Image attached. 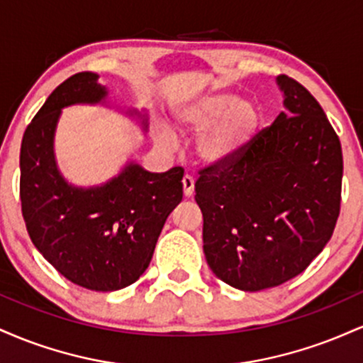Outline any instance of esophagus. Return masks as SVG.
<instances>
[{"label":"esophagus","instance_id":"34e87169","mask_svg":"<svg viewBox=\"0 0 363 363\" xmlns=\"http://www.w3.org/2000/svg\"><path fill=\"white\" fill-rule=\"evenodd\" d=\"M182 189H184V196H187V198H189V196H193V193H194V179L191 176H187V174L182 177Z\"/></svg>","mask_w":363,"mask_h":363}]
</instances>
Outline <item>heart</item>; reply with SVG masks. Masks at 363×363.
Here are the masks:
<instances>
[{
  "mask_svg": "<svg viewBox=\"0 0 363 363\" xmlns=\"http://www.w3.org/2000/svg\"><path fill=\"white\" fill-rule=\"evenodd\" d=\"M176 126L182 133H199L196 155L205 165H225L235 160L251 143L259 126V111L252 102L230 94H210L176 111ZM158 140L174 141L169 128H158Z\"/></svg>",
  "mask_w": 363,
  "mask_h": 363,
  "instance_id": "obj_1",
  "label": "heart"
}]
</instances>
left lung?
Segmentation results:
<instances>
[{
  "label": "left lung",
  "instance_id": "8db88e82",
  "mask_svg": "<svg viewBox=\"0 0 363 363\" xmlns=\"http://www.w3.org/2000/svg\"><path fill=\"white\" fill-rule=\"evenodd\" d=\"M285 112L230 164L196 181L203 251L220 280L244 291L301 274L331 239L340 215L343 155L319 102L280 74Z\"/></svg>",
  "mask_w": 363,
  "mask_h": 363
}]
</instances>
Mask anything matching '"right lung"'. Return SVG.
<instances>
[{
    "mask_svg": "<svg viewBox=\"0 0 363 363\" xmlns=\"http://www.w3.org/2000/svg\"><path fill=\"white\" fill-rule=\"evenodd\" d=\"M106 99L97 73L73 74L25 129L20 150V199L32 242L62 277L95 291L121 290L145 273L165 220L181 203L184 176L181 167L153 174L128 162L101 186L66 181L54 155L61 111L77 104L104 106ZM124 114L148 131L145 112Z\"/></svg>",
    "mask_w": 363,
    "mask_h": 363,
    "instance_id": "obj_1",
    "label": "right lung"
}]
</instances>
